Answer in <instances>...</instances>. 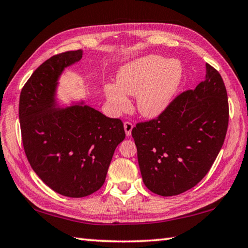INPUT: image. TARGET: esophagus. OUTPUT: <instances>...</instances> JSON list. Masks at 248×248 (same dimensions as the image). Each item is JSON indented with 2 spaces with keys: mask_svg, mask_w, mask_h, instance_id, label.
<instances>
[{
  "mask_svg": "<svg viewBox=\"0 0 248 248\" xmlns=\"http://www.w3.org/2000/svg\"><path fill=\"white\" fill-rule=\"evenodd\" d=\"M124 132H125V136L130 137L131 136V131L133 129V124L131 123H129V121H125L124 124Z\"/></svg>",
  "mask_w": 248,
  "mask_h": 248,
  "instance_id": "esophagus-1",
  "label": "esophagus"
}]
</instances>
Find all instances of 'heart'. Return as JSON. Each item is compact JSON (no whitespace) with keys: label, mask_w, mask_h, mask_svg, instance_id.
<instances>
[{"label":"heart","mask_w":248,"mask_h":248,"mask_svg":"<svg viewBox=\"0 0 248 248\" xmlns=\"http://www.w3.org/2000/svg\"><path fill=\"white\" fill-rule=\"evenodd\" d=\"M182 65L176 60L150 54L124 65L116 84L104 86L105 96L115 112L130 106L127 96H137L136 107L148 119L157 118L170 106L182 79Z\"/></svg>","instance_id":"b5f03b06"}]
</instances>
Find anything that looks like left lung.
Here are the masks:
<instances>
[{
    "instance_id": "left-lung-1",
    "label": "left lung",
    "mask_w": 248,
    "mask_h": 248,
    "mask_svg": "<svg viewBox=\"0 0 248 248\" xmlns=\"http://www.w3.org/2000/svg\"><path fill=\"white\" fill-rule=\"evenodd\" d=\"M229 124V103L220 73L205 63L204 79L177 96L158 118L132 129L142 180L170 197L202 179L219 154Z\"/></svg>"
}]
</instances>
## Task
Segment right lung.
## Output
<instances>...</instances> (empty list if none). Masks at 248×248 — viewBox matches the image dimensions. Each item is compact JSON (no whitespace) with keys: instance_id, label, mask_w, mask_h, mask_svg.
I'll list each match as a JSON object with an SVG mask.
<instances>
[{"instance_id":"add662e5","label":"right lung","mask_w":248,"mask_h":248,"mask_svg":"<svg viewBox=\"0 0 248 248\" xmlns=\"http://www.w3.org/2000/svg\"><path fill=\"white\" fill-rule=\"evenodd\" d=\"M83 50L45 61L23 87L19 124L25 153L35 173L58 194L82 198L106 179L112 155L124 140V124L84 100L66 106L59 99V81Z\"/></svg>"}]
</instances>
